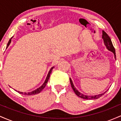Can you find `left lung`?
<instances>
[{"instance_id":"obj_1","label":"left lung","mask_w":121,"mask_h":121,"mask_svg":"<svg viewBox=\"0 0 121 121\" xmlns=\"http://www.w3.org/2000/svg\"><path fill=\"white\" fill-rule=\"evenodd\" d=\"M102 39H103L104 40V43L105 45L106 46V48L108 49L109 51H111L114 53V58L115 59H116V50L114 49V47H113V44H112V40H111L108 34L105 32L104 30H102ZM70 80V84H71L72 87L73 89V91H74V93H76V95L77 96H78L79 97L82 98H84V99H97V98H99V97H101L102 95H103L107 91H105V92L101 94H97V95H85V94H83L81 93H80V91H78V90L74 87V85H73V82H72V80L71 78H69Z\"/></svg>"}]
</instances>
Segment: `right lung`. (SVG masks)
<instances>
[{
    "instance_id": "right-lung-1",
    "label": "right lung",
    "mask_w": 121,
    "mask_h": 121,
    "mask_svg": "<svg viewBox=\"0 0 121 121\" xmlns=\"http://www.w3.org/2000/svg\"><path fill=\"white\" fill-rule=\"evenodd\" d=\"M13 36H12V37H11V38L10 39H9V41H8V44H7V45L6 49H7V48H8V46H9V44H10L11 42V39H12V38H13ZM53 68H54V66H53L52 68H51V69H50L49 71V72H48V75H47V77H46V79H45V81H44V82L43 83L42 85H41V86H40L39 87V88L36 89L35 90V91H30V92H28V93H26V92H24V93H23V92H21V91H16V90H15V91H17V92H18V93H20V94H24V95H34V94H36L39 93L40 92V91H42V90L44 88V87H45V86H46V85H47V82H48V80H49V79L50 74H51V73H52V69H53Z\"/></svg>"
}]
</instances>
